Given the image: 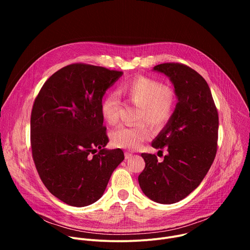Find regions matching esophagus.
Wrapping results in <instances>:
<instances>
[{
  "label": "esophagus",
  "mask_w": 250,
  "mask_h": 250,
  "mask_svg": "<svg viewBox=\"0 0 250 250\" xmlns=\"http://www.w3.org/2000/svg\"><path fill=\"white\" fill-rule=\"evenodd\" d=\"M131 157H132V154H131L130 152H127V151L125 152V159H129V158H131Z\"/></svg>",
  "instance_id": "1"
}]
</instances>
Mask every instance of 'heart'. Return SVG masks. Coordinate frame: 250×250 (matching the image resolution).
Instances as JSON below:
<instances>
[{"label": "heart", "instance_id": "1", "mask_svg": "<svg viewBox=\"0 0 250 250\" xmlns=\"http://www.w3.org/2000/svg\"><path fill=\"white\" fill-rule=\"evenodd\" d=\"M119 92L139 105L136 121L146 122L155 127L162 126L169 121L177 102L176 93L170 86L144 75L128 79L121 86ZM120 108L119 96L116 93L106 95L101 104L104 120L112 125L117 124ZM149 135L150 132L144 124L121 125L112 132V141L117 147L135 150Z\"/></svg>", "mask_w": 250, "mask_h": 250}]
</instances>
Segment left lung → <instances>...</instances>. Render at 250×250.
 <instances>
[{
    "label": "left lung",
    "instance_id": "1",
    "mask_svg": "<svg viewBox=\"0 0 250 250\" xmlns=\"http://www.w3.org/2000/svg\"><path fill=\"white\" fill-rule=\"evenodd\" d=\"M153 69L170 78L178 103L169 123L151 145L156 149L166 147L168 154L160 162L155 154L141 153L146 167L138 183L150 200L169 205L192 193L215 160L219 114L208 83L194 69L175 62Z\"/></svg>",
    "mask_w": 250,
    "mask_h": 250
}]
</instances>
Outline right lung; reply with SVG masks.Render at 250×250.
<instances>
[{
	"instance_id": "add662e5",
	"label": "right lung",
	"mask_w": 250,
	"mask_h": 250,
	"mask_svg": "<svg viewBox=\"0 0 250 250\" xmlns=\"http://www.w3.org/2000/svg\"><path fill=\"white\" fill-rule=\"evenodd\" d=\"M124 73L85 63L51 75L34 100L30 116L32 159L41 179L56 198L74 207L95 203L113 171L125 159L108 150L101 104L105 90Z\"/></svg>"
}]
</instances>
